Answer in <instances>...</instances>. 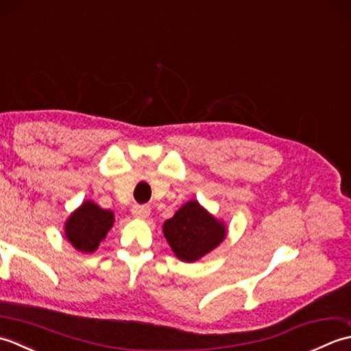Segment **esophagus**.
<instances>
[{
    "instance_id": "esophagus-1",
    "label": "esophagus",
    "mask_w": 351,
    "mask_h": 351,
    "mask_svg": "<svg viewBox=\"0 0 351 351\" xmlns=\"http://www.w3.org/2000/svg\"><path fill=\"white\" fill-rule=\"evenodd\" d=\"M131 213L136 219H146L147 215L151 214V208L146 205H136V206H132Z\"/></svg>"
}]
</instances>
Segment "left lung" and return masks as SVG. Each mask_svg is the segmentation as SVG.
Instances as JSON below:
<instances>
[{
    "label": "left lung",
    "mask_w": 351,
    "mask_h": 351,
    "mask_svg": "<svg viewBox=\"0 0 351 351\" xmlns=\"http://www.w3.org/2000/svg\"><path fill=\"white\" fill-rule=\"evenodd\" d=\"M226 225L190 200L162 225V234L178 259L195 263L225 240Z\"/></svg>",
    "instance_id": "left-lung-1"
}]
</instances>
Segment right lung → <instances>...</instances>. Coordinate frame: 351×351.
Returning a JSON list of instances; mask_svg holds the SVG:
<instances>
[{
	"instance_id": "add662e5",
	"label": "right lung",
	"mask_w": 351,
	"mask_h": 351,
	"mask_svg": "<svg viewBox=\"0 0 351 351\" xmlns=\"http://www.w3.org/2000/svg\"><path fill=\"white\" fill-rule=\"evenodd\" d=\"M114 223V214L96 205L93 200H86L73 211L64 223V235L77 250L92 253Z\"/></svg>"
}]
</instances>
